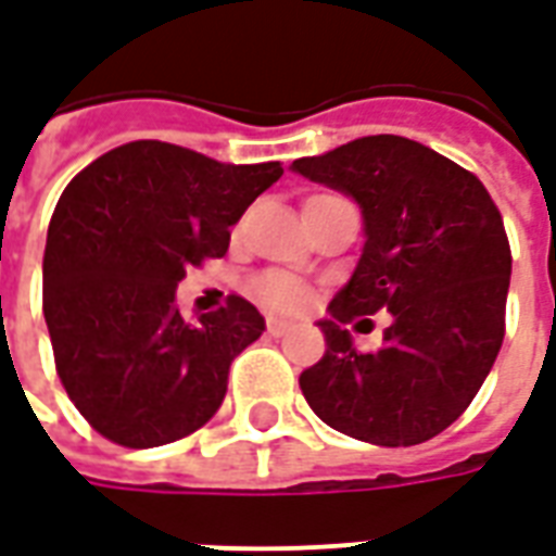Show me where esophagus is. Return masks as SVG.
<instances>
[{
	"mask_svg": "<svg viewBox=\"0 0 556 556\" xmlns=\"http://www.w3.org/2000/svg\"><path fill=\"white\" fill-rule=\"evenodd\" d=\"M289 330L291 321H286V318H277V315L267 318V333H270V337H282V333H289Z\"/></svg>",
	"mask_w": 556,
	"mask_h": 556,
	"instance_id": "1",
	"label": "esophagus"
}]
</instances>
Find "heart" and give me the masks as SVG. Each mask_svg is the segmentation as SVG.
Wrapping results in <instances>:
<instances>
[{
  "label": "heart",
  "mask_w": 556,
  "mask_h": 556,
  "mask_svg": "<svg viewBox=\"0 0 556 556\" xmlns=\"http://www.w3.org/2000/svg\"><path fill=\"white\" fill-rule=\"evenodd\" d=\"M253 298L267 309H282V313H298L309 303V289L301 279L282 274V270H267L250 282Z\"/></svg>",
  "instance_id": "b5f03b06"
}]
</instances>
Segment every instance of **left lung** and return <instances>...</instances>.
Wrapping results in <instances>:
<instances>
[{"label": "left lung", "instance_id": "8db88e82", "mask_svg": "<svg viewBox=\"0 0 556 556\" xmlns=\"http://www.w3.org/2000/svg\"><path fill=\"white\" fill-rule=\"evenodd\" d=\"M291 169L351 195L366 226L361 262L318 321L327 351L301 372L303 396L357 441H429L465 414L503 345L513 253L501 211L473 172L393 134ZM378 308L394 315L386 342L357 352L341 325Z\"/></svg>", "mask_w": 556, "mask_h": 556}]
</instances>
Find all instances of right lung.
Instances as JSON below:
<instances>
[{
  "instance_id": "add662e5",
  "label": "right lung",
  "mask_w": 556,
  "mask_h": 556,
  "mask_svg": "<svg viewBox=\"0 0 556 556\" xmlns=\"http://www.w3.org/2000/svg\"><path fill=\"white\" fill-rule=\"evenodd\" d=\"M279 175L277 160L235 166L137 139L65 187L47 229L43 318L65 393L106 441L163 446L217 414L265 318L231 294L187 321L175 289L187 267L226 255L229 229Z\"/></svg>"
}]
</instances>
